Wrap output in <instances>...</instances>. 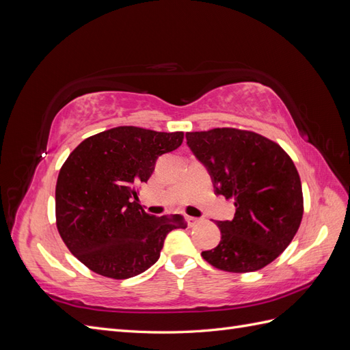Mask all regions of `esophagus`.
<instances>
[{
    "label": "esophagus",
    "instance_id": "1",
    "mask_svg": "<svg viewBox=\"0 0 350 350\" xmlns=\"http://www.w3.org/2000/svg\"><path fill=\"white\" fill-rule=\"evenodd\" d=\"M187 219V221H188V226H196V225H198V224H201V221H203V219L201 217H193V216H187L185 217Z\"/></svg>",
    "mask_w": 350,
    "mask_h": 350
}]
</instances>
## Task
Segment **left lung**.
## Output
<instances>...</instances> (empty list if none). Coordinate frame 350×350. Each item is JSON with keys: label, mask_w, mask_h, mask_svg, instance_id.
Returning a JSON list of instances; mask_svg holds the SVG:
<instances>
[{"label": "left lung", "mask_w": 350, "mask_h": 350, "mask_svg": "<svg viewBox=\"0 0 350 350\" xmlns=\"http://www.w3.org/2000/svg\"><path fill=\"white\" fill-rule=\"evenodd\" d=\"M185 137L215 193L235 204L234 219L216 221L219 245L201 256L230 273L266 267L289 245L304 215L301 178L292 159L278 143L252 131L213 129Z\"/></svg>", "instance_id": "left-lung-1"}]
</instances>
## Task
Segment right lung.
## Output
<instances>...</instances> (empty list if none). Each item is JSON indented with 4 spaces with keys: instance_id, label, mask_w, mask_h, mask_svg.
Segmentation results:
<instances>
[{
    "instance_id": "right-lung-1",
    "label": "right lung",
    "mask_w": 350,
    "mask_h": 350,
    "mask_svg": "<svg viewBox=\"0 0 350 350\" xmlns=\"http://www.w3.org/2000/svg\"><path fill=\"white\" fill-rule=\"evenodd\" d=\"M183 139V131L116 126L70 153L57 179V228L84 266L105 278H134L159 260L169 232L187 226L179 215L146 213L135 193L159 156L178 149Z\"/></svg>"
}]
</instances>
